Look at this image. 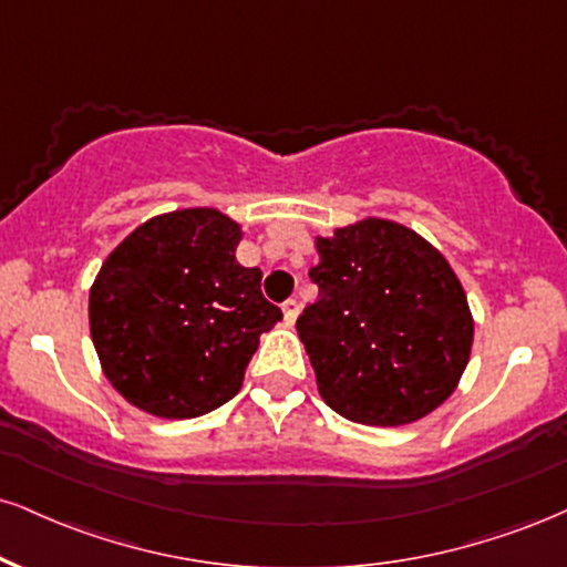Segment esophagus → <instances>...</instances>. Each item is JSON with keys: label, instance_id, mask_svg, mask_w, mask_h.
<instances>
[{"label": "esophagus", "instance_id": "34e87169", "mask_svg": "<svg viewBox=\"0 0 567 567\" xmlns=\"http://www.w3.org/2000/svg\"><path fill=\"white\" fill-rule=\"evenodd\" d=\"M282 313H285V322L292 324L298 319V313H301V303H298L296 298H288V301L282 303Z\"/></svg>", "mask_w": 567, "mask_h": 567}]
</instances>
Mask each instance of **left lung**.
<instances>
[{"mask_svg":"<svg viewBox=\"0 0 567 567\" xmlns=\"http://www.w3.org/2000/svg\"><path fill=\"white\" fill-rule=\"evenodd\" d=\"M319 298L298 317L324 404L361 425H406L452 395L473 346L467 296L417 231L364 218L317 240Z\"/></svg>","mask_w":567,"mask_h":567,"instance_id":"8db88e82","label":"left lung"}]
</instances>
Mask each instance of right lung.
Instances as JSON below:
<instances>
[{"mask_svg":"<svg viewBox=\"0 0 567 567\" xmlns=\"http://www.w3.org/2000/svg\"><path fill=\"white\" fill-rule=\"evenodd\" d=\"M243 231L214 208L150 218L102 264L89 327L115 391L155 417L189 420L240 391L258 336L282 311L237 264Z\"/></svg>","mask_w":567,"mask_h":567,"instance_id":"add662e5","label":"right lung"}]
</instances>
